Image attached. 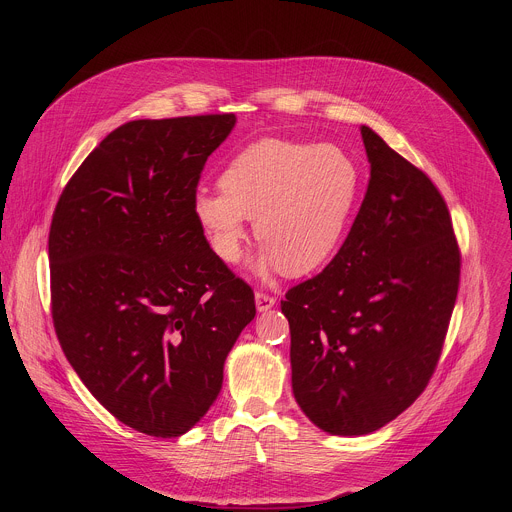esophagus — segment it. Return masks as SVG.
Masks as SVG:
<instances>
[{"label":"esophagus","mask_w":512,"mask_h":512,"mask_svg":"<svg viewBox=\"0 0 512 512\" xmlns=\"http://www.w3.org/2000/svg\"><path fill=\"white\" fill-rule=\"evenodd\" d=\"M255 306H257L259 312H267V310H271L275 306V298L265 294V291H257V294H255Z\"/></svg>","instance_id":"1"}]
</instances>
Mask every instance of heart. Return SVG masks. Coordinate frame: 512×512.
Wrapping results in <instances>:
<instances>
[{
  "label": "heart",
  "mask_w": 512,
  "mask_h": 512,
  "mask_svg": "<svg viewBox=\"0 0 512 512\" xmlns=\"http://www.w3.org/2000/svg\"><path fill=\"white\" fill-rule=\"evenodd\" d=\"M360 174L338 145L261 139L241 150L218 180L198 190L194 214L218 259L239 263L247 218L265 247L255 269L302 277L338 249L358 196Z\"/></svg>",
  "instance_id": "1"
}]
</instances>
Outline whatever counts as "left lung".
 I'll return each instance as SVG.
<instances>
[{"instance_id": "8db88e82", "label": "left lung", "mask_w": 512, "mask_h": 512, "mask_svg": "<svg viewBox=\"0 0 512 512\" xmlns=\"http://www.w3.org/2000/svg\"><path fill=\"white\" fill-rule=\"evenodd\" d=\"M367 194L334 259L291 287V387L332 435H364L401 415L427 387L458 298L462 255L429 176L360 127Z\"/></svg>"}]
</instances>
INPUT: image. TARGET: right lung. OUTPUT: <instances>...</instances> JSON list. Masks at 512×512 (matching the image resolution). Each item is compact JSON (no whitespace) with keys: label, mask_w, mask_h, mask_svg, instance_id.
I'll return each mask as SVG.
<instances>
[{"label":"right lung","mask_w":512,"mask_h":512,"mask_svg":"<svg viewBox=\"0 0 512 512\" xmlns=\"http://www.w3.org/2000/svg\"><path fill=\"white\" fill-rule=\"evenodd\" d=\"M233 113L113 129L64 186L48 235L58 342L93 397L154 437L196 425L255 296L194 214L208 156Z\"/></svg>","instance_id":"add662e5"}]
</instances>
